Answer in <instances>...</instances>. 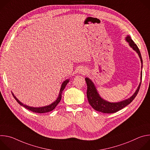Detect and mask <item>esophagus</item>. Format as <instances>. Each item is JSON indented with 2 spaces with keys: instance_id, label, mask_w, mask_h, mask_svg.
Masks as SVG:
<instances>
[{
  "instance_id": "1",
  "label": "esophagus",
  "mask_w": 150,
  "mask_h": 150,
  "mask_svg": "<svg viewBox=\"0 0 150 150\" xmlns=\"http://www.w3.org/2000/svg\"><path fill=\"white\" fill-rule=\"evenodd\" d=\"M79 72H80V73H81V74H83V75H84V74H85L87 73L86 70H85V69H81V71H80Z\"/></svg>"
}]
</instances>
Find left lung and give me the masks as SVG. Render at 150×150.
I'll return each mask as SVG.
<instances>
[{
  "label": "left lung",
  "mask_w": 150,
  "mask_h": 150,
  "mask_svg": "<svg viewBox=\"0 0 150 150\" xmlns=\"http://www.w3.org/2000/svg\"><path fill=\"white\" fill-rule=\"evenodd\" d=\"M125 40L127 42H129V45L134 50H135L138 54L140 59L141 62L142 63V59L141 57V54L140 53V51L137 46V45L134 42V41L132 40L131 37L129 35H127L125 38ZM141 82L139 84V86L138 87V88L137 89L135 93L129 98L126 100H125L123 101L117 102V103H111L109 102L106 100H104L103 98H102L100 94H98L95 85L93 81L89 79L88 78H85V81H86L87 85V98L88 100V102L91 105L92 108L100 112L101 113H116L118 112L119 110L122 109L126 107L127 105L130 104L134 99L137 96V94L138 93V91L140 88V86L141 84V80H142V71L141 72Z\"/></svg>",
  "instance_id": "1"
}]
</instances>
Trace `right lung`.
<instances>
[{
  "mask_svg": "<svg viewBox=\"0 0 150 150\" xmlns=\"http://www.w3.org/2000/svg\"><path fill=\"white\" fill-rule=\"evenodd\" d=\"M69 79H67L65 81H64L62 85H61V88L60 90V92H59V96L57 97V98L56 100V101H54L53 103H52L51 104L46 105V106H44V107H40V108H33V107H30L28 105H27L25 104H24L23 103H21L20 101H19V100L17 99V98L14 96V94L12 93L14 98L16 100V101L21 105H23V107H24L25 108L27 109L28 110L33 112L34 113H47V112H49L52 111L53 109H54V108L56 107V105L59 103V102L61 100V98H62V94L63 91L65 89L66 85H67V83L69 82Z\"/></svg>",
  "mask_w": 150,
  "mask_h": 150,
  "instance_id": "obj_1",
  "label": "right lung"
}]
</instances>
